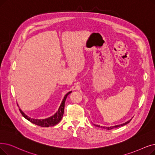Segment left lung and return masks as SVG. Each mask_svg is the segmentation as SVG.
Wrapping results in <instances>:
<instances>
[{
    "instance_id": "left-lung-1",
    "label": "left lung",
    "mask_w": 155,
    "mask_h": 155,
    "mask_svg": "<svg viewBox=\"0 0 155 155\" xmlns=\"http://www.w3.org/2000/svg\"><path fill=\"white\" fill-rule=\"evenodd\" d=\"M132 120V119L129 120V121H127V122H125V123H124V124H120V125H115V126H111V127H103V126H100V125H95V124H94V125L96 126L97 127H101V128H103V129H107V130H111V129H114V128H117V127H121V126H124V125H125L128 124H129V123L130 122V120Z\"/></svg>"
}]
</instances>
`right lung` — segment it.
I'll return each mask as SVG.
<instances>
[{
    "label": "right lung",
    "mask_w": 155,
    "mask_h": 155,
    "mask_svg": "<svg viewBox=\"0 0 155 155\" xmlns=\"http://www.w3.org/2000/svg\"><path fill=\"white\" fill-rule=\"evenodd\" d=\"M71 92V91L68 92L66 94L63 101H61V104H60V106L59 107L58 110L56 111V112H55L54 113L52 114V115H51L48 117L44 118H33V117L28 116L27 115H26V114L20 108H19V111L21 112V115L23 116V117H25L26 120L30 121V122H31L32 124H34L40 126L42 127H49L54 126L56 124H58L63 118V114H64L65 101H66L67 96H68V94H70Z\"/></svg>",
    "instance_id": "1"
}]
</instances>
